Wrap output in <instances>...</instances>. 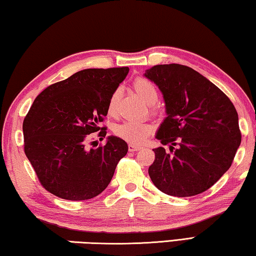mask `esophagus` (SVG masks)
<instances>
[{"instance_id":"1","label":"esophagus","mask_w":256,"mask_h":256,"mask_svg":"<svg viewBox=\"0 0 256 256\" xmlns=\"http://www.w3.org/2000/svg\"><path fill=\"white\" fill-rule=\"evenodd\" d=\"M142 148L140 146H136V145H134V144H130L128 146V150H129V152H137V150H140Z\"/></svg>"}]
</instances>
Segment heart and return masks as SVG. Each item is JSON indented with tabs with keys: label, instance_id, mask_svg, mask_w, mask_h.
I'll list each match as a JSON object with an SVG mask.
<instances>
[{
	"label": "heart",
	"instance_id": "b5f03b06",
	"mask_svg": "<svg viewBox=\"0 0 256 256\" xmlns=\"http://www.w3.org/2000/svg\"><path fill=\"white\" fill-rule=\"evenodd\" d=\"M132 86L135 88V91L150 104L158 100V88H156L155 84L148 78L140 76V78L134 80ZM118 96L119 91L116 90V91L112 93L109 102H108V114L110 116H114L116 114ZM152 132H153V127L150 124L142 122V121H124V122L116 124L114 127V134L116 136L122 138L126 142H132L134 145L144 142L146 138L150 135Z\"/></svg>",
	"mask_w": 256,
	"mask_h": 256
}]
</instances>
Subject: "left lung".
<instances>
[{"mask_svg": "<svg viewBox=\"0 0 256 256\" xmlns=\"http://www.w3.org/2000/svg\"><path fill=\"white\" fill-rule=\"evenodd\" d=\"M145 76L163 94L168 116L156 138L150 180L164 194L192 196L212 186L228 168L240 145L238 114L220 88L180 64L156 65ZM177 148L174 149V146Z\"/></svg>", "mask_w": 256, "mask_h": 256, "instance_id": "1", "label": "left lung"}]
</instances>
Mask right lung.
Instances as JSON below:
<instances>
[{"instance_id": "obj_1", "label": "right lung", "mask_w": 256, "mask_h": 256, "mask_svg": "<svg viewBox=\"0 0 256 256\" xmlns=\"http://www.w3.org/2000/svg\"><path fill=\"white\" fill-rule=\"evenodd\" d=\"M128 67L88 68L49 85L34 98L24 120V153L42 186L58 198L92 199L109 186L128 145L116 136L88 150L90 134L108 114V102Z\"/></svg>"}]
</instances>
